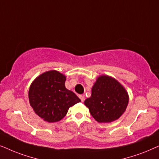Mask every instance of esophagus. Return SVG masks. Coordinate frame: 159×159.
I'll return each instance as SVG.
<instances>
[{
  "instance_id": "1",
  "label": "esophagus",
  "mask_w": 159,
  "mask_h": 159,
  "mask_svg": "<svg viewBox=\"0 0 159 159\" xmlns=\"http://www.w3.org/2000/svg\"><path fill=\"white\" fill-rule=\"evenodd\" d=\"M79 98L81 99V100L82 102H83L85 100V97H84V95H83V94L79 95Z\"/></svg>"
}]
</instances>
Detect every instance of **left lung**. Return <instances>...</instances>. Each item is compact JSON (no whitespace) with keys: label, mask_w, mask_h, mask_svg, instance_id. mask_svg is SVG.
Listing matches in <instances>:
<instances>
[{"label":"left lung","mask_w":159,"mask_h":159,"mask_svg":"<svg viewBox=\"0 0 159 159\" xmlns=\"http://www.w3.org/2000/svg\"><path fill=\"white\" fill-rule=\"evenodd\" d=\"M129 96L125 89L114 78L101 75L92 89V95L84 101L91 115L99 123L117 120L126 111Z\"/></svg>","instance_id":"obj_1"}]
</instances>
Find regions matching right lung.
<instances>
[{"label":"right lung","mask_w":159,"mask_h":159,"mask_svg":"<svg viewBox=\"0 0 159 159\" xmlns=\"http://www.w3.org/2000/svg\"><path fill=\"white\" fill-rule=\"evenodd\" d=\"M65 80L63 74L50 70L35 78L30 87V106L46 121H59L66 116L70 107L81 102L75 93L65 88Z\"/></svg>","instance_id":"1"}]
</instances>
